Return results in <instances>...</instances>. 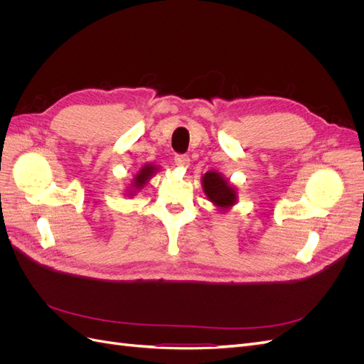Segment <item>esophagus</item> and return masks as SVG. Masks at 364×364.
<instances>
[{
  "label": "esophagus",
  "instance_id": "34e87169",
  "mask_svg": "<svg viewBox=\"0 0 364 364\" xmlns=\"http://www.w3.org/2000/svg\"><path fill=\"white\" fill-rule=\"evenodd\" d=\"M174 162L181 168H188L190 167V158L186 156V155H176Z\"/></svg>",
  "mask_w": 364,
  "mask_h": 364
}]
</instances>
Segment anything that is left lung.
Returning <instances> with one entry per match:
<instances>
[{"instance_id": "obj_1", "label": "left lung", "mask_w": 364, "mask_h": 364, "mask_svg": "<svg viewBox=\"0 0 364 364\" xmlns=\"http://www.w3.org/2000/svg\"><path fill=\"white\" fill-rule=\"evenodd\" d=\"M202 190L206 199L211 202L218 211H228V209L237 205L238 191L222 173L215 170L206 171L202 176Z\"/></svg>"}]
</instances>
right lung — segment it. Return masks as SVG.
<instances>
[{
    "mask_svg": "<svg viewBox=\"0 0 364 364\" xmlns=\"http://www.w3.org/2000/svg\"><path fill=\"white\" fill-rule=\"evenodd\" d=\"M161 168L158 167L156 164H144L142 165V167L135 173V176L134 178H132V181H130V183H129V186H127V190L124 191V194L126 196H129V197H134V196H136V193H139L142 188H144V186L149 183V181L153 178V176H155L158 171H159Z\"/></svg>",
    "mask_w": 364,
    "mask_h": 364,
    "instance_id": "obj_1",
    "label": "right lung"
}]
</instances>
